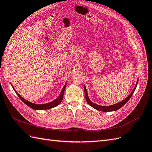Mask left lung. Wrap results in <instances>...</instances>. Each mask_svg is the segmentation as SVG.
Listing matches in <instances>:
<instances>
[{"instance_id": "8db88e82", "label": "left lung", "mask_w": 152, "mask_h": 152, "mask_svg": "<svg viewBox=\"0 0 152 152\" xmlns=\"http://www.w3.org/2000/svg\"><path fill=\"white\" fill-rule=\"evenodd\" d=\"M138 83V81H137V84H136L135 87H134L133 91L132 92L131 94L128 96L127 98H126L124 100H123L122 102H121L118 103H116L113 104V105H110V106H100V105H98V104H96L95 103H93L92 102H91L90 99H89L88 97V94H87V92L86 90V88L84 86V89H85V99H86L87 102L88 103V104L89 105H91V107H92L94 108L96 110H98L100 111H103V112H110V111H115L119 109L120 108H121L124 104H125L128 100L130 99V98H131V96L133 94V93L134 92L135 90V88L137 87V85Z\"/></svg>"}]
</instances>
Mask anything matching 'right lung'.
Instances as JSON below:
<instances>
[{"mask_svg": "<svg viewBox=\"0 0 152 152\" xmlns=\"http://www.w3.org/2000/svg\"><path fill=\"white\" fill-rule=\"evenodd\" d=\"M65 86H66V85L64 87L63 89H62L60 96L58 97V98L56 99H55L54 101H53V102H50V103H47V104H37L31 103V102H28V101H27L25 99L23 98L22 97H21L20 95H19V94H18V92L16 91L15 90V92L17 93V94L18 95V96L19 97V98H20V99L22 101V102H24L25 104H26L28 107L33 108V109H34V110H47V109H50V108L56 107L57 105H58V104H59L61 102L62 99H63L64 93V91H65Z\"/></svg>", "mask_w": 152, "mask_h": 152, "instance_id": "right-lung-1", "label": "right lung"}]
</instances>
